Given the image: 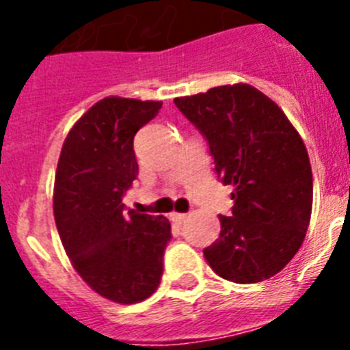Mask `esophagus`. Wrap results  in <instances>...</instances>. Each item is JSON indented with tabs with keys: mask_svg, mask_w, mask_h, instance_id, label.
Instances as JSON below:
<instances>
[{
	"mask_svg": "<svg viewBox=\"0 0 350 350\" xmlns=\"http://www.w3.org/2000/svg\"><path fill=\"white\" fill-rule=\"evenodd\" d=\"M170 217V221L172 222H175V224H182V222L185 221V217H187V215H185V213H178V212H172L168 215Z\"/></svg>",
	"mask_w": 350,
	"mask_h": 350,
	"instance_id": "esophagus-1",
	"label": "esophagus"
}]
</instances>
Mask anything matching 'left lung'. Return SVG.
Listing matches in <instances>:
<instances>
[{
  "label": "left lung",
  "mask_w": 350,
  "mask_h": 350,
  "mask_svg": "<svg viewBox=\"0 0 350 350\" xmlns=\"http://www.w3.org/2000/svg\"><path fill=\"white\" fill-rule=\"evenodd\" d=\"M206 138L222 184L233 185L231 217L203 249L219 277L254 284L279 273L301 247L312 213L307 147L280 107L249 83L175 98Z\"/></svg>",
  "instance_id": "left-lung-1"
}]
</instances>
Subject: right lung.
Listing matches in <instances>:
<instances>
[{"label": "right lung", "instance_id": "add662e5", "mask_svg": "<svg viewBox=\"0 0 350 350\" xmlns=\"http://www.w3.org/2000/svg\"><path fill=\"white\" fill-rule=\"evenodd\" d=\"M163 101L108 96L77 120L54 180V219L71 267L98 295L131 305L157 289L172 226L163 215L124 212L138 175L133 140Z\"/></svg>", "mask_w": 350, "mask_h": 350}]
</instances>
